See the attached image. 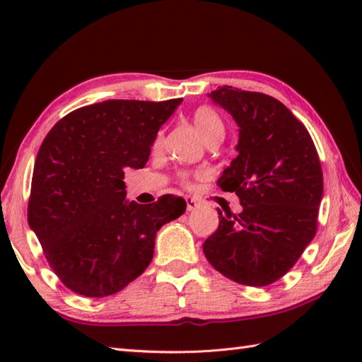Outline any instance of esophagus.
Instances as JSON below:
<instances>
[{"instance_id": "34e87169", "label": "esophagus", "mask_w": 362, "mask_h": 362, "mask_svg": "<svg viewBox=\"0 0 362 362\" xmlns=\"http://www.w3.org/2000/svg\"><path fill=\"white\" fill-rule=\"evenodd\" d=\"M199 209V202L193 197H187V211H194Z\"/></svg>"}]
</instances>
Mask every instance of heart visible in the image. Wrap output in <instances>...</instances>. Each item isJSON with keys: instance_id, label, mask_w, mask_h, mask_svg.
<instances>
[{"instance_id": "b5f03b06", "label": "heart", "mask_w": 362, "mask_h": 362, "mask_svg": "<svg viewBox=\"0 0 362 362\" xmlns=\"http://www.w3.org/2000/svg\"><path fill=\"white\" fill-rule=\"evenodd\" d=\"M193 122L197 129V132L201 134V136L205 141H209L213 136L224 135L226 132L224 122H222L219 115L214 112L211 107L202 105L199 107V109H196V112L193 113ZM157 143H160V138Z\"/></svg>"}]
</instances>
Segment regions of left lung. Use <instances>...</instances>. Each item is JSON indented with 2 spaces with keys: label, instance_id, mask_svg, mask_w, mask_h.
Here are the masks:
<instances>
[{
  "label": "left lung",
  "instance_id": "1",
  "mask_svg": "<svg viewBox=\"0 0 362 362\" xmlns=\"http://www.w3.org/2000/svg\"><path fill=\"white\" fill-rule=\"evenodd\" d=\"M211 101L235 119L236 152L218 179L236 193L238 214H219V227L204 243L210 264L227 279L266 286L296 264L316 235L324 177L306 127L275 98L219 87Z\"/></svg>",
  "mask_w": 362,
  "mask_h": 362
}]
</instances>
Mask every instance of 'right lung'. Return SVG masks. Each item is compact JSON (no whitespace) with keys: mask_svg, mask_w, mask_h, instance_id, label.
I'll use <instances>...</instances> for the list:
<instances>
[{"mask_svg":"<svg viewBox=\"0 0 362 362\" xmlns=\"http://www.w3.org/2000/svg\"><path fill=\"white\" fill-rule=\"evenodd\" d=\"M183 99H110L68 113L38 149L29 227L66 288L86 297L124 289L149 266L161 226L182 216L173 194L126 199L124 169L144 168L160 127Z\"/></svg>","mask_w":362,"mask_h":362,"instance_id":"add662e5","label":"right lung"}]
</instances>
